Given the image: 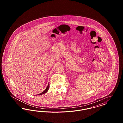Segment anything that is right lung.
<instances>
[{
	"label": "right lung",
	"mask_w": 123,
	"mask_h": 123,
	"mask_svg": "<svg viewBox=\"0 0 123 123\" xmlns=\"http://www.w3.org/2000/svg\"><path fill=\"white\" fill-rule=\"evenodd\" d=\"M49 83H48V85H47V88L45 89V90L44 91H43L41 93L38 94H36V95H41V94H43L46 93L48 91V89H49Z\"/></svg>",
	"instance_id": "obj_1"
}]
</instances>
